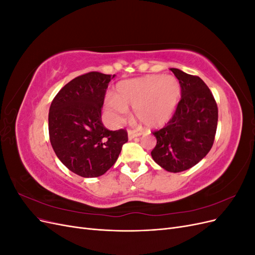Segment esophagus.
I'll use <instances>...</instances> for the list:
<instances>
[{
	"label": "esophagus",
	"mask_w": 255,
	"mask_h": 255,
	"mask_svg": "<svg viewBox=\"0 0 255 255\" xmlns=\"http://www.w3.org/2000/svg\"><path fill=\"white\" fill-rule=\"evenodd\" d=\"M128 139H134V138L140 136V133L137 132L135 129H128Z\"/></svg>",
	"instance_id": "esophagus-1"
}]
</instances>
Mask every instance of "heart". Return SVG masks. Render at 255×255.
Returning a JSON list of instances; mask_svg holds the SVG:
<instances>
[{"label":"heart","instance_id":"1","mask_svg":"<svg viewBox=\"0 0 255 255\" xmlns=\"http://www.w3.org/2000/svg\"><path fill=\"white\" fill-rule=\"evenodd\" d=\"M180 96V84L173 76L146 75L120 82L116 97L106 100V107L116 123L126 119L130 106L141 123L157 128L171 119Z\"/></svg>","mask_w":255,"mask_h":255}]
</instances>
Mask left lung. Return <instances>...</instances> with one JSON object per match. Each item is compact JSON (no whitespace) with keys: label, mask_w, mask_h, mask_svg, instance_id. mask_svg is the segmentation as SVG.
<instances>
[{"label":"left lung","mask_w":255,"mask_h":255,"mask_svg":"<svg viewBox=\"0 0 255 255\" xmlns=\"http://www.w3.org/2000/svg\"><path fill=\"white\" fill-rule=\"evenodd\" d=\"M170 70L179 80L181 100L167 125L153 132L156 145L151 152L157 165L181 172L197 165L212 149L218 122V107L206 84L179 69Z\"/></svg>","instance_id":"1"}]
</instances>
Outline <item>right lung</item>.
<instances>
[{
  "label": "right lung",
  "instance_id": "obj_1",
  "mask_svg": "<svg viewBox=\"0 0 255 255\" xmlns=\"http://www.w3.org/2000/svg\"><path fill=\"white\" fill-rule=\"evenodd\" d=\"M115 75L88 72L73 79L53 99L49 135L56 156L83 177L104 174L128 141L126 129L110 130L101 120L105 92Z\"/></svg>",
  "mask_w": 255,
  "mask_h": 255
}]
</instances>
